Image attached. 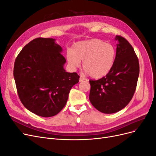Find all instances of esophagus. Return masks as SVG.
<instances>
[{
	"label": "esophagus",
	"instance_id": "34e87169",
	"mask_svg": "<svg viewBox=\"0 0 156 156\" xmlns=\"http://www.w3.org/2000/svg\"><path fill=\"white\" fill-rule=\"evenodd\" d=\"M84 80H85V78L83 77H82V76L80 77V78H79V81H80V82H82V81H83Z\"/></svg>",
	"mask_w": 156,
	"mask_h": 156
}]
</instances>
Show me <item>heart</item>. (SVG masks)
I'll return each instance as SVG.
<instances>
[{"instance_id":"obj_1","label":"heart","mask_w":156,"mask_h":156,"mask_svg":"<svg viewBox=\"0 0 156 156\" xmlns=\"http://www.w3.org/2000/svg\"><path fill=\"white\" fill-rule=\"evenodd\" d=\"M116 58V50L110 44L100 40L91 39L77 42L72 51H68L66 59L69 67L75 69L80 66L93 78H101L110 72Z\"/></svg>"}]
</instances>
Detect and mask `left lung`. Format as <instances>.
<instances>
[{"label": "left lung", "mask_w": 156, "mask_h": 156, "mask_svg": "<svg viewBox=\"0 0 156 156\" xmlns=\"http://www.w3.org/2000/svg\"><path fill=\"white\" fill-rule=\"evenodd\" d=\"M116 58L106 76L90 80L89 100L97 110L105 114L119 112L128 104L135 93L139 64L133 48L124 37L116 36Z\"/></svg>", "instance_id": "obj_1"}]
</instances>
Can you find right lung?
Instances as JSON below:
<instances>
[{
  "mask_svg": "<svg viewBox=\"0 0 156 156\" xmlns=\"http://www.w3.org/2000/svg\"><path fill=\"white\" fill-rule=\"evenodd\" d=\"M61 46L53 38L38 37L23 48L14 64L19 97L28 110L42 117L53 116L66 104L79 76L67 72Z\"/></svg>",
  "mask_w": 156,
  "mask_h": 156,
  "instance_id": "1",
  "label": "right lung"
}]
</instances>
